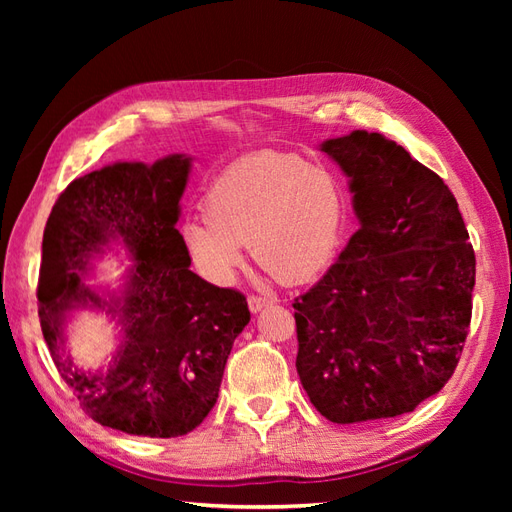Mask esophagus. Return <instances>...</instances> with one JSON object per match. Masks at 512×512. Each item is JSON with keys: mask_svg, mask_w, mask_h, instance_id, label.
I'll use <instances>...</instances> for the list:
<instances>
[{"mask_svg": "<svg viewBox=\"0 0 512 512\" xmlns=\"http://www.w3.org/2000/svg\"><path fill=\"white\" fill-rule=\"evenodd\" d=\"M271 303H273V299L258 297V294H250V297H247V305H250V312H252V314H258L262 307H267V305H271Z\"/></svg>", "mask_w": 512, "mask_h": 512, "instance_id": "34e87169", "label": "esophagus"}]
</instances>
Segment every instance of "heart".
I'll list each match as a JSON object with an SVG mask.
<instances>
[{"instance_id": "obj_1", "label": "heart", "mask_w": 512, "mask_h": 512, "mask_svg": "<svg viewBox=\"0 0 512 512\" xmlns=\"http://www.w3.org/2000/svg\"><path fill=\"white\" fill-rule=\"evenodd\" d=\"M205 218L183 224L185 250L200 273L228 284L252 245L258 265L282 282H305L331 260L342 192L322 166L292 153L260 151L232 162L211 183Z\"/></svg>"}]
</instances>
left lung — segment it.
I'll return each instance as SVG.
<instances>
[{
	"label": "left lung",
	"mask_w": 512,
	"mask_h": 512,
	"mask_svg": "<svg viewBox=\"0 0 512 512\" xmlns=\"http://www.w3.org/2000/svg\"><path fill=\"white\" fill-rule=\"evenodd\" d=\"M320 151L350 179L359 230L294 299L297 371L316 410L350 425L412 412L453 376L476 258L448 185L378 132Z\"/></svg>",
	"instance_id": "left-lung-1"
}]
</instances>
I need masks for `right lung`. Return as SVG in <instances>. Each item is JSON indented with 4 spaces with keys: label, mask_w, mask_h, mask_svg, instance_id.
<instances>
[{
    "label": "right lung",
    "mask_w": 512,
    "mask_h": 512,
    "mask_svg": "<svg viewBox=\"0 0 512 512\" xmlns=\"http://www.w3.org/2000/svg\"><path fill=\"white\" fill-rule=\"evenodd\" d=\"M192 158L115 162L59 194L42 237L40 327L59 376L96 423L147 438L185 436L218 401L226 359L250 322L241 292L190 271L177 222ZM113 240L135 260L119 293L82 284L88 262ZM76 308H102L122 324L104 372H83L63 352Z\"/></svg>",
    "instance_id": "1"
}]
</instances>
